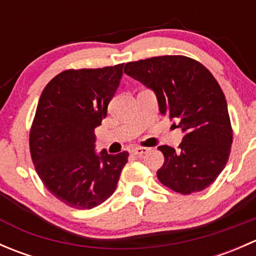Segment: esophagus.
I'll use <instances>...</instances> for the list:
<instances>
[{
  "mask_svg": "<svg viewBox=\"0 0 256 256\" xmlns=\"http://www.w3.org/2000/svg\"><path fill=\"white\" fill-rule=\"evenodd\" d=\"M147 152H148V148H146V147H135V148L131 150V154L138 157H142Z\"/></svg>",
  "mask_w": 256,
  "mask_h": 256,
  "instance_id": "1",
  "label": "esophagus"
}]
</instances>
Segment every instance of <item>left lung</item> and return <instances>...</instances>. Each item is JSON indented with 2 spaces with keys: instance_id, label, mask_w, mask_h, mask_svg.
I'll use <instances>...</instances> for the list:
<instances>
[{
  "instance_id": "8db88e82",
  "label": "left lung",
  "mask_w": 256,
  "mask_h": 256,
  "mask_svg": "<svg viewBox=\"0 0 256 256\" xmlns=\"http://www.w3.org/2000/svg\"><path fill=\"white\" fill-rule=\"evenodd\" d=\"M124 73L154 92L160 112L177 121L184 136L176 151L158 146L162 184L180 194L200 192L220 174L233 142L226 100L210 72L184 56H162L125 64Z\"/></svg>"
}]
</instances>
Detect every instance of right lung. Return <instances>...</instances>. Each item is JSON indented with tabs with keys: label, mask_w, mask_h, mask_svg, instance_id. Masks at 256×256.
<instances>
[{
	"label": "right lung",
	"mask_w": 256,
	"mask_h": 256,
	"mask_svg": "<svg viewBox=\"0 0 256 256\" xmlns=\"http://www.w3.org/2000/svg\"><path fill=\"white\" fill-rule=\"evenodd\" d=\"M124 64L69 69L43 90L30 132V150L46 188L64 204L92 209L115 192L128 152L95 151V128L106 118Z\"/></svg>",
	"instance_id": "obj_1"
}]
</instances>
